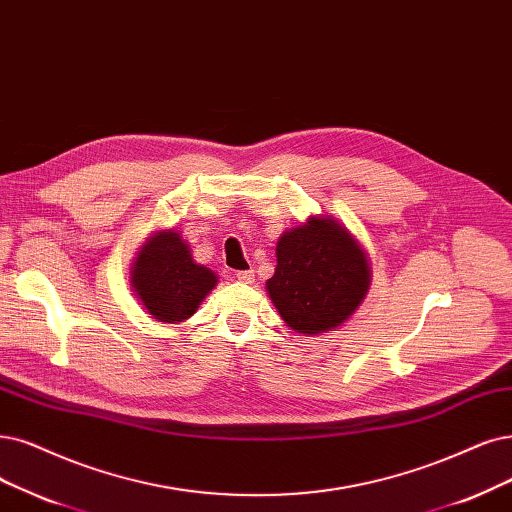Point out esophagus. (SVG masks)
Segmentation results:
<instances>
[{"mask_svg":"<svg viewBox=\"0 0 512 512\" xmlns=\"http://www.w3.org/2000/svg\"><path fill=\"white\" fill-rule=\"evenodd\" d=\"M238 282H242V285H251V282L255 280V272L253 270H244V272H236L234 276Z\"/></svg>","mask_w":512,"mask_h":512,"instance_id":"esophagus-1","label":"esophagus"}]
</instances>
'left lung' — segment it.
Wrapping results in <instances>:
<instances>
[{"label": "left lung", "mask_w": 512, "mask_h": 512, "mask_svg": "<svg viewBox=\"0 0 512 512\" xmlns=\"http://www.w3.org/2000/svg\"><path fill=\"white\" fill-rule=\"evenodd\" d=\"M369 287V255L333 215H310L278 238L276 272L266 291L295 333L310 337L342 327Z\"/></svg>", "instance_id": "obj_1"}]
</instances>
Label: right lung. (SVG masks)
I'll return each instance as SVG.
<instances>
[{
  "label": "right lung",
  "instance_id": "add662e5",
  "mask_svg": "<svg viewBox=\"0 0 512 512\" xmlns=\"http://www.w3.org/2000/svg\"><path fill=\"white\" fill-rule=\"evenodd\" d=\"M217 282L211 268L196 263L179 230L149 234L130 266L132 293L143 310L164 325L185 323L194 316Z\"/></svg>",
  "mask_w": 512,
  "mask_h": 512
}]
</instances>
